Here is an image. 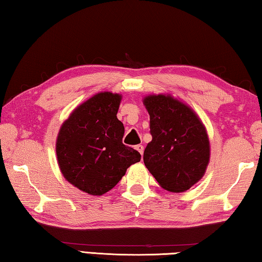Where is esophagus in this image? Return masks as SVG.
I'll return each mask as SVG.
<instances>
[{"label":"esophagus","mask_w":262,"mask_h":262,"mask_svg":"<svg viewBox=\"0 0 262 262\" xmlns=\"http://www.w3.org/2000/svg\"><path fill=\"white\" fill-rule=\"evenodd\" d=\"M135 149L137 150V151H139L141 155H143V151H144V147L142 144H137L136 147H135Z\"/></svg>","instance_id":"obj_1"}]
</instances>
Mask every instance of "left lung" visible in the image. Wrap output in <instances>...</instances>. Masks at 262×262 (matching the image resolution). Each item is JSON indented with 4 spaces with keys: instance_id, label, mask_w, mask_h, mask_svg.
<instances>
[{
    "instance_id": "left-lung-1",
    "label": "left lung",
    "mask_w": 262,
    "mask_h": 262,
    "mask_svg": "<svg viewBox=\"0 0 262 262\" xmlns=\"http://www.w3.org/2000/svg\"><path fill=\"white\" fill-rule=\"evenodd\" d=\"M143 104L152 136L144 150L145 166L164 189L185 192L202 178L209 163L206 128L192 108L170 95L147 96Z\"/></svg>"
}]
</instances>
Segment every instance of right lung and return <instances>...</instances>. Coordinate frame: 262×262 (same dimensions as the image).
Returning a JSON list of instances; mask_svg holds the SVG:
<instances>
[{
    "label": "right lung",
    "mask_w": 262,
    "mask_h": 262,
    "mask_svg": "<svg viewBox=\"0 0 262 262\" xmlns=\"http://www.w3.org/2000/svg\"><path fill=\"white\" fill-rule=\"evenodd\" d=\"M121 96L100 92L73 111L61 126L56 156L62 174L75 187L103 195L125 176L141 155L122 143L123 123L117 118Z\"/></svg>",
    "instance_id": "obj_1"
}]
</instances>
